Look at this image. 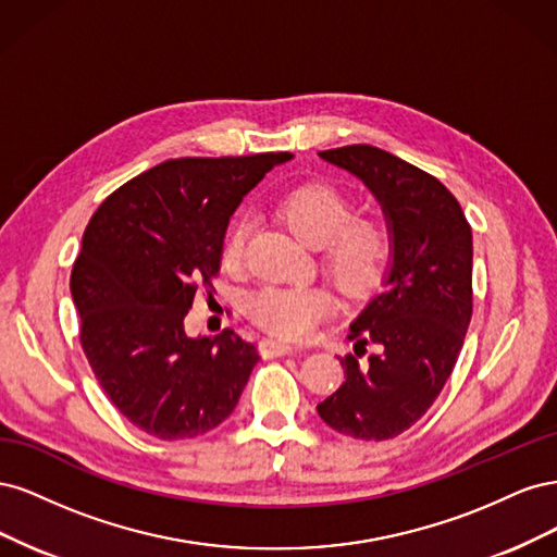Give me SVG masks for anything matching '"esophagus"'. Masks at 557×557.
<instances>
[{"instance_id": "34e87169", "label": "esophagus", "mask_w": 557, "mask_h": 557, "mask_svg": "<svg viewBox=\"0 0 557 557\" xmlns=\"http://www.w3.org/2000/svg\"><path fill=\"white\" fill-rule=\"evenodd\" d=\"M293 352V346L278 342V339H262L260 342V356L262 358H281V356H288Z\"/></svg>"}]
</instances>
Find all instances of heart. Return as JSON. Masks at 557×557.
I'll list each match as a JSON object with an SVG mask.
<instances>
[{"label": "heart", "mask_w": 557, "mask_h": 557, "mask_svg": "<svg viewBox=\"0 0 557 557\" xmlns=\"http://www.w3.org/2000/svg\"><path fill=\"white\" fill-rule=\"evenodd\" d=\"M276 213L297 237L323 248V260L334 281L350 295L367 293L381 278L391 242L381 223L352 218L350 199L332 185L309 183L285 195ZM250 223H234L223 244V262L237 267L244 260ZM339 307L325 285H264L248 299V313L260 327L283 339H305L320 320Z\"/></svg>", "instance_id": "heart-1"}]
</instances>
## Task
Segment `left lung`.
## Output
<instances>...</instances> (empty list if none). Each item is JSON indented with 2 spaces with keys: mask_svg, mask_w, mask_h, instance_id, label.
<instances>
[{
  "mask_svg": "<svg viewBox=\"0 0 557 557\" xmlns=\"http://www.w3.org/2000/svg\"><path fill=\"white\" fill-rule=\"evenodd\" d=\"M318 156L362 181L391 242L383 290L350 323L346 381L318 416L344 436L385 442L423 418L458 362L471 320V227L442 181L393 153L356 144ZM367 343L380 352L362 363Z\"/></svg>",
  "mask_w": 557,
  "mask_h": 557,
  "instance_id": "1",
  "label": "left lung"
}]
</instances>
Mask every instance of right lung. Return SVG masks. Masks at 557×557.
Returning a JSON list of instances; mask_svg holds the SVG:
<instances>
[{"instance_id": "add662e5", "label": "right lung", "mask_w": 557, "mask_h": 557, "mask_svg": "<svg viewBox=\"0 0 557 557\" xmlns=\"http://www.w3.org/2000/svg\"><path fill=\"white\" fill-rule=\"evenodd\" d=\"M290 153L166 160L95 211L72 269L81 346L132 425L193 440L234 411L258 348L234 330L188 336L199 288L213 290L232 213Z\"/></svg>"}]
</instances>
